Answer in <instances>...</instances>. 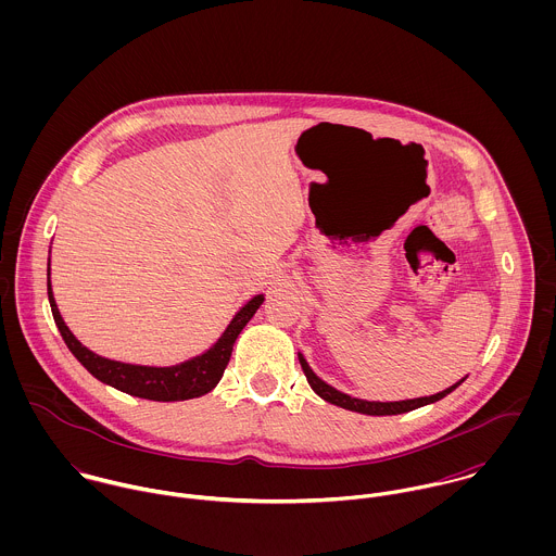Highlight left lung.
Wrapping results in <instances>:
<instances>
[{"instance_id": "obj_1", "label": "left lung", "mask_w": 556, "mask_h": 556, "mask_svg": "<svg viewBox=\"0 0 556 556\" xmlns=\"http://www.w3.org/2000/svg\"><path fill=\"white\" fill-rule=\"evenodd\" d=\"M298 357H300L302 370H304V375H306V379H308V383H311V388H313V392H315L317 396L323 397V400L329 402V404L340 406V408L355 410V413H364V415H400V413H408V410H413V408L432 404V402H437V400L452 394L463 381H467V377H465V379H460L458 383H454L452 388H447V390H443V392H439V394H434V396L410 397V400H397V402H377V400H362V397H353L349 396V394H344V392H338L336 388H331V386H327L323 379H318L317 375L313 372V368L308 366V362L304 359L302 353H298Z\"/></svg>"}]
</instances>
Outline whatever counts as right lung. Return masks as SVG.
Masks as SVG:
<instances>
[{"label": "right lung", "instance_id": "obj_1", "mask_svg": "<svg viewBox=\"0 0 556 556\" xmlns=\"http://www.w3.org/2000/svg\"><path fill=\"white\" fill-rule=\"evenodd\" d=\"M47 291H49V304H51L55 325H58L66 346L79 359L83 368L91 377L102 381L104 386H111L130 396L156 400V402L190 400V397L205 396L207 392H212L225 375V368L231 359L233 344H236L241 329L245 327V323L250 318L254 317L258 306L265 302L263 293L254 295L250 302H245L236 313V317L231 318V323L227 325L223 336L201 355L190 357L175 366H139V364H124V362L106 359V357L89 351L75 338V333L68 329V325L60 315V308L53 298L51 258H49V267H47Z\"/></svg>", "mask_w": 556, "mask_h": 556}]
</instances>
